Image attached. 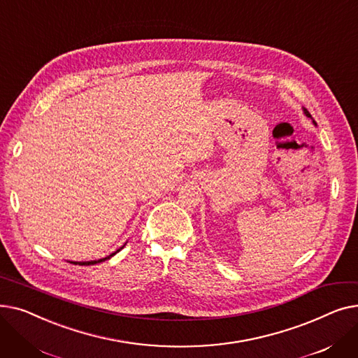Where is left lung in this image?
I'll return each mask as SVG.
<instances>
[{"label": "left lung", "instance_id": "1", "mask_svg": "<svg viewBox=\"0 0 358 358\" xmlns=\"http://www.w3.org/2000/svg\"><path fill=\"white\" fill-rule=\"evenodd\" d=\"M305 115H306V116H308V117H310V119H312V116H310V113H309V111H308V110H305Z\"/></svg>", "mask_w": 358, "mask_h": 358}]
</instances>
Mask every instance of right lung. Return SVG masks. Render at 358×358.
<instances>
[{
	"instance_id": "add662e5",
	"label": "right lung",
	"mask_w": 358,
	"mask_h": 358,
	"mask_svg": "<svg viewBox=\"0 0 358 358\" xmlns=\"http://www.w3.org/2000/svg\"><path fill=\"white\" fill-rule=\"evenodd\" d=\"M120 250H117L116 252H119ZM115 252V254H116ZM115 254H111V255H108L107 258H103V259H99V261H87V262H73V264H80V266H91V264H97V262H101V261H104V259H108L110 257H113Z\"/></svg>"
}]
</instances>
